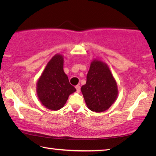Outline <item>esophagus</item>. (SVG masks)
<instances>
[{
    "instance_id": "34e87169",
    "label": "esophagus",
    "mask_w": 156,
    "mask_h": 156,
    "mask_svg": "<svg viewBox=\"0 0 156 156\" xmlns=\"http://www.w3.org/2000/svg\"><path fill=\"white\" fill-rule=\"evenodd\" d=\"M76 91H77V92H80V85H76Z\"/></svg>"
}]
</instances>
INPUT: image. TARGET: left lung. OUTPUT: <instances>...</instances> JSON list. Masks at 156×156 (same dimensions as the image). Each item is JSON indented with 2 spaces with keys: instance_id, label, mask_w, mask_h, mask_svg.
I'll list each match as a JSON object with an SVG mask.
<instances>
[{
  "instance_id": "8db88e82",
  "label": "left lung",
  "mask_w": 156,
  "mask_h": 156,
  "mask_svg": "<svg viewBox=\"0 0 156 156\" xmlns=\"http://www.w3.org/2000/svg\"><path fill=\"white\" fill-rule=\"evenodd\" d=\"M81 91L92 112H102L112 106L118 96L117 83L105 63L97 60L92 61Z\"/></svg>"
}]
</instances>
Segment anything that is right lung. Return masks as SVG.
Wrapping results in <instances>:
<instances>
[{
	"label": "right lung",
	"mask_w": 156,
	"mask_h": 156,
	"mask_svg": "<svg viewBox=\"0 0 156 156\" xmlns=\"http://www.w3.org/2000/svg\"><path fill=\"white\" fill-rule=\"evenodd\" d=\"M76 91L63 71L62 56L55 55L37 83L39 100L47 109L56 111L63 107L69 96Z\"/></svg>",
	"instance_id": "1"
}]
</instances>
